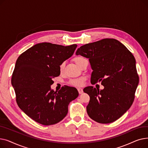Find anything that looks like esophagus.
Wrapping results in <instances>:
<instances>
[{
    "mask_svg": "<svg viewBox=\"0 0 148 148\" xmlns=\"http://www.w3.org/2000/svg\"><path fill=\"white\" fill-rule=\"evenodd\" d=\"M77 90H78V92H79V93L80 94H82V93L83 92V89H82V88H79L78 89H77Z\"/></svg>",
    "mask_w": 148,
    "mask_h": 148,
    "instance_id": "obj_1",
    "label": "esophagus"
}]
</instances>
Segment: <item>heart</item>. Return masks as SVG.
Returning <instances> with one entry per match:
<instances>
[{"instance_id":"b5f03b06","label":"heart","mask_w":148,"mask_h":148,"mask_svg":"<svg viewBox=\"0 0 148 148\" xmlns=\"http://www.w3.org/2000/svg\"><path fill=\"white\" fill-rule=\"evenodd\" d=\"M84 58L82 57H76L74 58V61L77 65H79L81 61L84 59ZM65 67V62H62V63L59 65V71L60 72L63 71V70ZM84 83V79L83 78H79V79H73L71 80L69 82V83L71 85H74V86H80L83 84Z\"/></svg>"}]
</instances>
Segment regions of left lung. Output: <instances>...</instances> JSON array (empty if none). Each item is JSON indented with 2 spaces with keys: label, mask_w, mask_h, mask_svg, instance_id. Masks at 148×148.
<instances>
[{
  "label": "left lung",
  "mask_w": 148,
  "mask_h": 148,
  "mask_svg": "<svg viewBox=\"0 0 148 148\" xmlns=\"http://www.w3.org/2000/svg\"><path fill=\"white\" fill-rule=\"evenodd\" d=\"M75 54L89 59L91 83L101 82L104 86L83 89L90 97L86 107L89 117L100 123L120 118L133 104L139 82L133 54L119 41L106 38L81 46Z\"/></svg>",
  "instance_id": "obj_1"
}]
</instances>
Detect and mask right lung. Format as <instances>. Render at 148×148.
Returning <instances> with one entry per match:
<instances>
[{
  "instance_id": "1",
  "label": "right lung",
  "mask_w": 148,
  "mask_h": 148,
  "mask_svg": "<svg viewBox=\"0 0 148 148\" xmlns=\"http://www.w3.org/2000/svg\"><path fill=\"white\" fill-rule=\"evenodd\" d=\"M77 47L38 43L18 58L11 84L18 107L36 122H59L66 116L69 103L79 96L74 87L65 86L58 92L51 89L52 79L60 75L59 65L72 56Z\"/></svg>"
}]
</instances>
